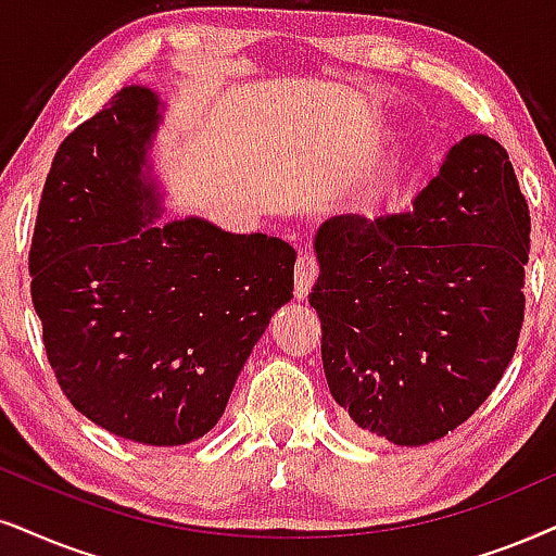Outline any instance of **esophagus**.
<instances>
[{"label": "esophagus", "mask_w": 556, "mask_h": 556, "mask_svg": "<svg viewBox=\"0 0 556 556\" xmlns=\"http://www.w3.org/2000/svg\"><path fill=\"white\" fill-rule=\"evenodd\" d=\"M318 271H320L318 258H315L311 251H302L298 262H294V298L298 300L307 298L313 282L318 279Z\"/></svg>", "instance_id": "34e87169"}]
</instances>
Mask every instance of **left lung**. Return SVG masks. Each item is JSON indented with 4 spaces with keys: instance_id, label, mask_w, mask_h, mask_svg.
<instances>
[{
    "instance_id": "obj_1",
    "label": "left lung",
    "mask_w": 556,
    "mask_h": 556,
    "mask_svg": "<svg viewBox=\"0 0 556 556\" xmlns=\"http://www.w3.org/2000/svg\"><path fill=\"white\" fill-rule=\"evenodd\" d=\"M529 233L508 151L488 136L452 146L407 213L323 223L311 307L356 433L424 446L490 397L521 336Z\"/></svg>"
}]
</instances>
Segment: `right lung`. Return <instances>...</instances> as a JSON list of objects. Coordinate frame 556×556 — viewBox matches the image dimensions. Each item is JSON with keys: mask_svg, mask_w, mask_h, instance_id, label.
<instances>
[{"mask_svg": "<svg viewBox=\"0 0 556 556\" xmlns=\"http://www.w3.org/2000/svg\"><path fill=\"white\" fill-rule=\"evenodd\" d=\"M123 87L63 138L30 245L33 305L63 395L91 424L149 446L202 439L271 315L294 249L202 217L156 226L146 153L161 123Z\"/></svg>", "mask_w": 556, "mask_h": 556, "instance_id": "right-lung-1", "label": "right lung"}]
</instances>
